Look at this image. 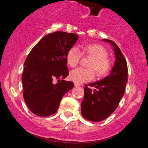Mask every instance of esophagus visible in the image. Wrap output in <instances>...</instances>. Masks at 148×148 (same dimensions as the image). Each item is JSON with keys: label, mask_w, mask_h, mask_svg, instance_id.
Here are the masks:
<instances>
[{"label": "esophagus", "mask_w": 148, "mask_h": 148, "mask_svg": "<svg viewBox=\"0 0 148 148\" xmlns=\"http://www.w3.org/2000/svg\"><path fill=\"white\" fill-rule=\"evenodd\" d=\"M74 86H75V87H78V86H80V85L79 84H76V83H74Z\"/></svg>", "instance_id": "34e87169"}]
</instances>
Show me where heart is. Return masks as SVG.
<instances>
[{"label": "heart", "mask_w": 148, "mask_h": 148, "mask_svg": "<svg viewBox=\"0 0 148 148\" xmlns=\"http://www.w3.org/2000/svg\"><path fill=\"white\" fill-rule=\"evenodd\" d=\"M83 53L90 57L92 60L88 67L93 68L99 76L106 75L111 68L110 60L107 58L108 52L101 45L90 44L83 47ZM81 53L75 47L71 48L67 53L66 60L71 67H74L79 63ZM91 68H77L69 74V78L76 84H83L94 78V70Z\"/></svg>", "instance_id": "obj_1"}]
</instances>
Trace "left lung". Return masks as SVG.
<instances>
[{
	"label": "left lung",
	"instance_id": "8db88e82",
	"mask_svg": "<svg viewBox=\"0 0 148 148\" xmlns=\"http://www.w3.org/2000/svg\"><path fill=\"white\" fill-rule=\"evenodd\" d=\"M102 41L113 47L115 60L108 76L96 82L85 85L81 115L92 122L102 121L115 111L125 94L127 83V64L120 48L112 40L102 39Z\"/></svg>",
	"mask_w": 148,
	"mask_h": 148
}]
</instances>
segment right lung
<instances>
[{"mask_svg":"<svg viewBox=\"0 0 148 148\" xmlns=\"http://www.w3.org/2000/svg\"><path fill=\"white\" fill-rule=\"evenodd\" d=\"M78 38L75 33H50L33 47L25 59L22 74L23 98L30 111L37 116L55 113L62 97L74 87V83L63 79L69 75L67 53ZM56 79L59 80L56 84Z\"/></svg>","mask_w":148,"mask_h":148,"instance_id":"obj_1","label":"right lung"}]
</instances>
